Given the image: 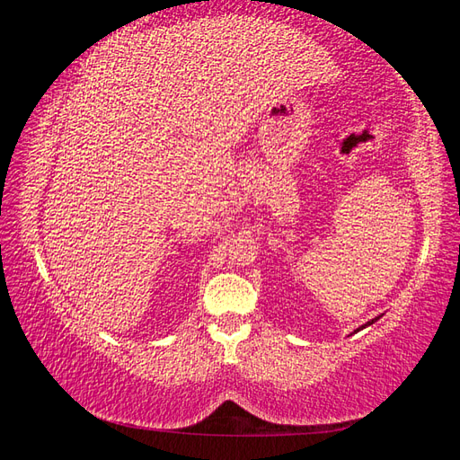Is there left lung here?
<instances>
[{
	"label": "left lung",
	"instance_id": "8db88e82",
	"mask_svg": "<svg viewBox=\"0 0 460 460\" xmlns=\"http://www.w3.org/2000/svg\"><path fill=\"white\" fill-rule=\"evenodd\" d=\"M378 318H380V316H376V318H372V320H370V323H367V324H365V326H360V328H358V330H363V328H367V326H370V324H374V323H376V320H378ZM358 330H357V332H358Z\"/></svg>",
	"mask_w": 460,
	"mask_h": 460
}]
</instances>
